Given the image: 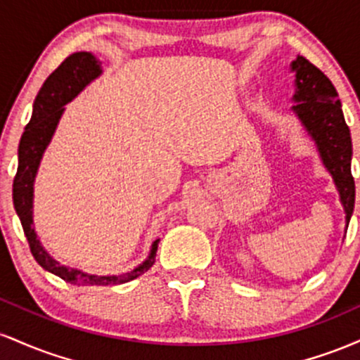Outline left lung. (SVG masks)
<instances>
[{"label": "left lung", "instance_id": "obj_1", "mask_svg": "<svg viewBox=\"0 0 360 360\" xmlns=\"http://www.w3.org/2000/svg\"><path fill=\"white\" fill-rule=\"evenodd\" d=\"M291 69L296 72L295 101H298L292 110L315 140L325 167L333 176L349 226L355 203V183L350 171L352 139L338 93L332 81L304 57L298 56Z\"/></svg>", "mask_w": 360, "mask_h": 360}]
</instances>
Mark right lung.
<instances>
[{
  "mask_svg": "<svg viewBox=\"0 0 360 360\" xmlns=\"http://www.w3.org/2000/svg\"><path fill=\"white\" fill-rule=\"evenodd\" d=\"M101 74V65L96 57L91 52H76L69 56L59 68L53 71L44 82L37 94L34 103V113L30 122L25 127V131L20 140L18 147V169L13 179V205L22 221L25 237H27L30 252L37 262L45 271L59 276L65 283L77 284V286H113V284H123L128 281L139 278L140 274L154 266L155 252L159 240L152 243L150 255L146 262L140 264L134 271L120 276H94L77 269L60 266L57 260L45 252L40 245L34 230V220H32V198H34V179L39 169L40 159L44 150L51 142L57 123L62 117L64 105L76 98L77 94L89 84L94 77Z\"/></svg>",
  "mask_w": 360,
  "mask_h": 360,
  "instance_id": "1",
  "label": "right lung"
}]
</instances>
